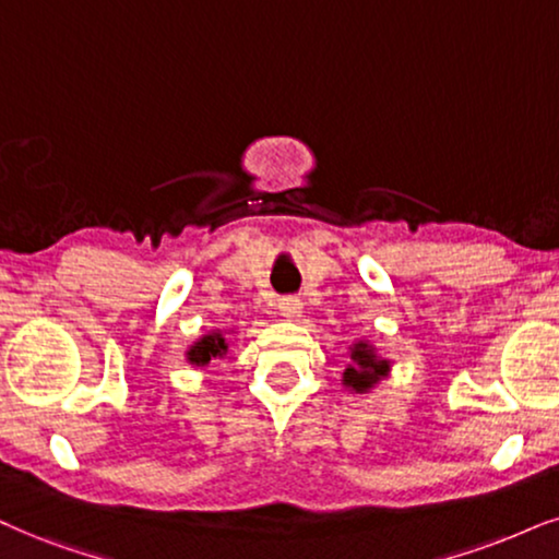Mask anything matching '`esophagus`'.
Listing matches in <instances>:
<instances>
[{"mask_svg": "<svg viewBox=\"0 0 559 559\" xmlns=\"http://www.w3.org/2000/svg\"><path fill=\"white\" fill-rule=\"evenodd\" d=\"M277 308H280V313L285 316V319H298V316L302 313V302H300V298H295V295H287V298H280Z\"/></svg>", "mask_w": 559, "mask_h": 559, "instance_id": "34e87169", "label": "esophagus"}]
</instances>
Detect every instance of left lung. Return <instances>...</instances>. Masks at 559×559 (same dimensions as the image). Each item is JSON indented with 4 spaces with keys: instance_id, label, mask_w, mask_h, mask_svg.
Returning a JSON list of instances; mask_svg holds the SVG:
<instances>
[{
    "instance_id": "1",
    "label": "left lung",
    "mask_w": 559,
    "mask_h": 559,
    "mask_svg": "<svg viewBox=\"0 0 559 559\" xmlns=\"http://www.w3.org/2000/svg\"><path fill=\"white\" fill-rule=\"evenodd\" d=\"M353 360L357 362V368H347L344 370V383L353 385L355 391H365L370 389L378 378H381L385 373V360H376L373 349L368 347V344H355L353 349Z\"/></svg>"
}]
</instances>
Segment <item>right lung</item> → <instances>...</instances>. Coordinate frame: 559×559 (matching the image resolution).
Instances as JSON below:
<instances>
[{
    "label": "right lung",
    "mask_w": 559,
    "mask_h": 559,
    "mask_svg": "<svg viewBox=\"0 0 559 559\" xmlns=\"http://www.w3.org/2000/svg\"><path fill=\"white\" fill-rule=\"evenodd\" d=\"M227 349L225 344V336L223 334H210V336H202V342H197L194 347L189 349V362L194 365H206L212 360V357H223Z\"/></svg>",
    "instance_id": "obj_1"
}]
</instances>
